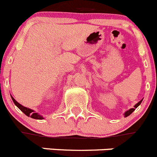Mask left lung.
<instances>
[{"label": "left lung", "instance_id": "obj_1", "mask_svg": "<svg viewBox=\"0 0 157 157\" xmlns=\"http://www.w3.org/2000/svg\"><path fill=\"white\" fill-rule=\"evenodd\" d=\"M141 101H142V100H141V101H140L139 102H138V103L136 104V105H134V109H129L128 111H127V112H126L125 113H124V116H125V117H127V116H130V115L131 114V113H132V112H134V110H135V109H137V108H138V107L140 105H141Z\"/></svg>", "mask_w": 157, "mask_h": 157}]
</instances>
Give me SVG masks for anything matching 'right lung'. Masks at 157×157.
<instances>
[{"label":"right lung","mask_w":157,"mask_h":157,"mask_svg":"<svg viewBox=\"0 0 157 157\" xmlns=\"http://www.w3.org/2000/svg\"><path fill=\"white\" fill-rule=\"evenodd\" d=\"M12 101H13L14 104H15V105H16V106H17L18 108H19V109H20V110H21L25 115H26V116H30V117L33 118V119H35V120H43V119H44V118H43V116H40L38 113L35 112L34 110H32V109H28V108H26V107L23 106L22 105H20L19 103H18L17 101L14 99L12 97Z\"/></svg>","instance_id":"obj_1"}]
</instances>
